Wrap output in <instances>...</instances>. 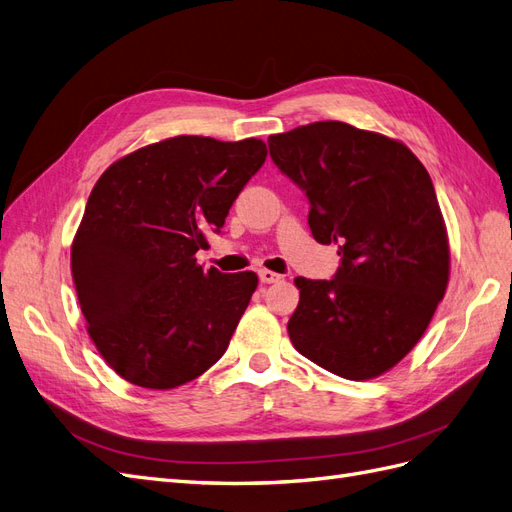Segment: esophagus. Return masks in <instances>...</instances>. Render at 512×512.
Returning a JSON list of instances; mask_svg holds the SVG:
<instances>
[{
    "mask_svg": "<svg viewBox=\"0 0 512 512\" xmlns=\"http://www.w3.org/2000/svg\"><path fill=\"white\" fill-rule=\"evenodd\" d=\"M258 277H260L262 284H275V282H282L284 275L275 273V271H269V269H260V271H258Z\"/></svg>",
    "mask_w": 512,
    "mask_h": 512,
    "instance_id": "34e87169",
    "label": "esophagus"
}]
</instances>
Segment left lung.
<instances>
[{"label": "left lung", "instance_id": "8db88e82", "mask_svg": "<svg viewBox=\"0 0 512 512\" xmlns=\"http://www.w3.org/2000/svg\"><path fill=\"white\" fill-rule=\"evenodd\" d=\"M269 151L312 205L314 239L342 256L333 280H294L292 346L346 380L386 374L427 331L451 275L429 173L401 141L344 121L273 134Z\"/></svg>", "mask_w": 512, "mask_h": 512}]
</instances>
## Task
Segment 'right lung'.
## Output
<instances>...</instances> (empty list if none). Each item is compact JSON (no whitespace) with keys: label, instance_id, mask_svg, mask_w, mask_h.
<instances>
[{"label":"right lung","instance_id":"right-lung-1","mask_svg":"<svg viewBox=\"0 0 512 512\" xmlns=\"http://www.w3.org/2000/svg\"><path fill=\"white\" fill-rule=\"evenodd\" d=\"M260 138L173 136L108 166L70 252L87 333L115 374L168 391L222 359L258 286L254 271H203L196 252L265 164Z\"/></svg>","mask_w":512,"mask_h":512}]
</instances>
